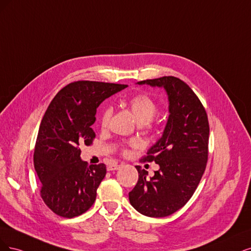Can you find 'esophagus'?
I'll return each mask as SVG.
<instances>
[{
  "mask_svg": "<svg viewBox=\"0 0 251 251\" xmlns=\"http://www.w3.org/2000/svg\"><path fill=\"white\" fill-rule=\"evenodd\" d=\"M119 168H120L119 164L112 163V164H109L107 166V171H117V170H119Z\"/></svg>",
  "mask_w": 251,
  "mask_h": 251,
  "instance_id": "34e87169",
  "label": "esophagus"
}]
</instances>
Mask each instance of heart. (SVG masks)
Wrapping results in <instances>:
<instances>
[{"label":"heart","instance_id":"heart-1","mask_svg":"<svg viewBox=\"0 0 251 251\" xmlns=\"http://www.w3.org/2000/svg\"><path fill=\"white\" fill-rule=\"evenodd\" d=\"M127 106L131 111L135 121L141 125L148 124L157 114V104L151 97L147 95H136L127 102ZM110 117V109L105 108L100 118V123L102 127L107 125ZM132 145H135L133 142Z\"/></svg>","mask_w":251,"mask_h":251}]
</instances>
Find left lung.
Returning a JSON list of instances; mask_svg holds the SVG:
<instances>
[{"instance_id":"left-lung-1","label":"left lung","mask_w":251,"mask_h":251,"mask_svg":"<svg viewBox=\"0 0 251 251\" xmlns=\"http://www.w3.org/2000/svg\"><path fill=\"white\" fill-rule=\"evenodd\" d=\"M163 87L169 101V118L163 135L147 151L145 161L159 169L152 177L136 166L139 180L129 201L147 217H167L178 211L193 196L204 173L208 155L209 126L198 97L182 80L165 76L137 82Z\"/></svg>"}]
</instances>
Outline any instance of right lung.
<instances>
[{"label":"right lung","instance_id":"right-lung-1","mask_svg":"<svg viewBox=\"0 0 251 251\" xmlns=\"http://www.w3.org/2000/svg\"><path fill=\"white\" fill-rule=\"evenodd\" d=\"M126 84L72 82L60 90L45 112L34 150V168L42 182L40 195L56 215L73 218L85 213L96 200L106 166L88 165L80 145L95 139L92 125L99 105Z\"/></svg>","mask_w":251,"mask_h":251}]
</instances>
